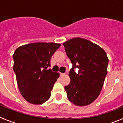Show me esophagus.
Instances as JSON below:
<instances>
[{
	"label": "esophagus",
	"mask_w": 123,
	"mask_h": 123,
	"mask_svg": "<svg viewBox=\"0 0 123 123\" xmlns=\"http://www.w3.org/2000/svg\"><path fill=\"white\" fill-rule=\"evenodd\" d=\"M66 75L65 74H63V73H60V76L61 77H62V76H64V75Z\"/></svg>",
	"instance_id": "obj_1"
}]
</instances>
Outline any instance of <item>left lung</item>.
<instances>
[{
  "instance_id": "left-lung-1",
  "label": "left lung",
  "mask_w": 123,
  "mask_h": 123,
  "mask_svg": "<svg viewBox=\"0 0 123 123\" xmlns=\"http://www.w3.org/2000/svg\"><path fill=\"white\" fill-rule=\"evenodd\" d=\"M63 45L73 64L68 74L70 83L64 87L67 98L75 105H88L97 99L103 87L108 64L107 54L97 44L80 37ZM75 68H79L78 73Z\"/></svg>"
}]
</instances>
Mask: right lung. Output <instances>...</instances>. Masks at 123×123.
I'll return each mask as SVG.
<instances>
[{"mask_svg":"<svg viewBox=\"0 0 123 123\" xmlns=\"http://www.w3.org/2000/svg\"><path fill=\"white\" fill-rule=\"evenodd\" d=\"M60 46L53 42H37L22 45L15 50L13 70L19 90L28 102L40 105L49 99L59 74L48 67Z\"/></svg>","mask_w":123,"mask_h":123,"instance_id":"obj_1","label":"right lung"}]
</instances>
